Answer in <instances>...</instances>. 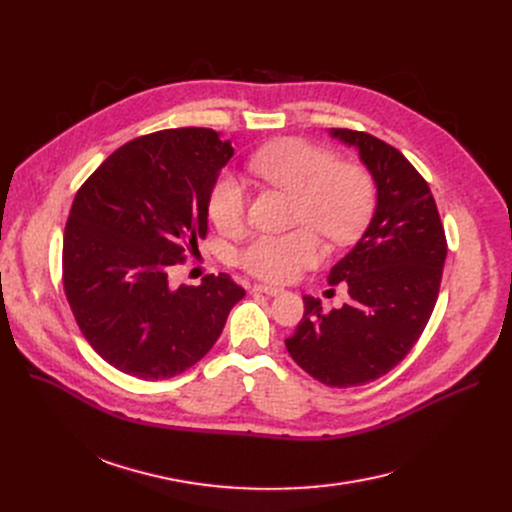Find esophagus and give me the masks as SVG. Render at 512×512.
Segmentation results:
<instances>
[{"instance_id": "esophagus-1", "label": "esophagus", "mask_w": 512, "mask_h": 512, "mask_svg": "<svg viewBox=\"0 0 512 512\" xmlns=\"http://www.w3.org/2000/svg\"><path fill=\"white\" fill-rule=\"evenodd\" d=\"M253 292H259V294H267V297H278V294H282V288H276V286H267V284H255V286H253Z\"/></svg>"}]
</instances>
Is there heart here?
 Listing matches in <instances>:
<instances>
[{
	"label": "heart",
	"instance_id": "1",
	"mask_svg": "<svg viewBox=\"0 0 512 512\" xmlns=\"http://www.w3.org/2000/svg\"><path fill=\"white\" fill-rule=\"evenodd\" d=\"M253 174L294 193L292 224L286 234H257L236 253L242 270L267 282H290L324 257L317 232L346 247L365 232L375 209V182L353 161L305 139H280L261 147L249 161ZM249 193L236 174L222 172L209 188L207 211L213 226L238 234L247 222Z\"/></svg>",
	"mask_w": 512,
	"mask_h": 512
}]
</instances>
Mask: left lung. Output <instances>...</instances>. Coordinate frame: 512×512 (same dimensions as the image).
I'll list each match as a JSON object with an SVG mask.
<instances>
[{
	"mask_svg": "<svg viewBox=\"0 0 512 512\" xmlns=\"http://www.w3.org/2000/svg\"><path fill=\"white\" fill-rule=\"evenodd\" d=\"M359 149L378 186L373 218L328 276L346 282L351 303L324 313L313 297L286 348L317 382L353 388L382 378L409 355L438 301L446 234L423 176L392 145L367 132L330 128Z\"/></svg>",
	"mask_w": 512,
	"mask_h": 512,
	"instance_id": "8db88e82",
	"label": "left lung"
}]
</instances>
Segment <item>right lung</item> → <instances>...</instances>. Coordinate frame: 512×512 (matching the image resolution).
Wrapping results in <instances>:
<instances>
[{
	"label": "right lung",
	"instance_id": "add662e5",
	"mask_svg": "<svg viewBox=\"0 0 512 512\" xmlns=\"http://www.w3.org/2000/svg\"><path fill=\"white\" fill-rule=\"evenodd\" d=\"M234 149L211 128H168L116 149L74 197L64 230V290L93 351L139 380L201 361L245 297L228 274L170 286L207 234L213 180Z\"/></svg>",
	"mask_w": 512,
	"mask_h": 512
}]
</instances>
